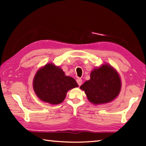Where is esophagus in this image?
<instances>
[{
    "label": "esophagus",
    "mask_w": 146,
    "mask_h": 146,
    "mask_svg": "<svg viewBox=\"0 0 146 146\" xmlns=\"http://www.w3.org/2000/svg\"><path fill=\"white\" fill-rule=\"evenodd\" d=\"M76 82H77V83H78V85L80 86V85H82V80L80 79V78H78V79L76 80Z\"/></svg>",
    "instance_id": "1"
}]
</instances>
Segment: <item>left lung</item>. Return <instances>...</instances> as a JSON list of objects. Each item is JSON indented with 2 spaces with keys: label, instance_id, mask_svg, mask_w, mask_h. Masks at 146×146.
Returning <instances> with one entry per match:
<instances>
[{
  "label": "left lung",
  "instance_id": "8db88e82",
  "mask_svg": "<svg viewBox=\"0 0 146 146\" xmlns=\"http://www.w3.org/2000/svg\"><path fill=\"white\" fill-rule=\"evenodd\" d=\"M121 88L120 77L117 71L108 64L94 69L90 79L80 86L88 100L94 104L110 102L119 95Z\"/></svg>",
  "mask_w": 146,
  "mask_h": 146
}]
</instances>
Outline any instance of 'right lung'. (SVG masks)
<instances>
[{
    "instance_id": "right-lung-1",
    "label": "right lung",
    "mask_w": 146,
    "mask_h": 146,
    "mask_svg": "<svg viewBox=\"0 0 146 146\" xmlns=\"http://www.w3.org/2000/svg\"><path fill=\"white\" fill-rule=\"evenodd\" d=\"M78 86L75 79L65 76L60 68L46 64L35 75L33 87L41 100L51 104H59L64 100L67 92Z\"/></svg>"
}]
</instances>
